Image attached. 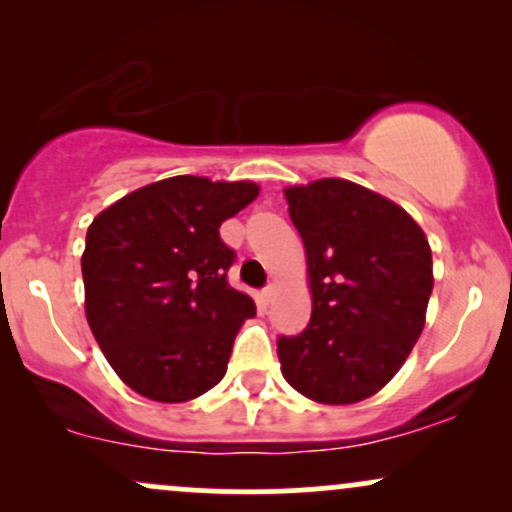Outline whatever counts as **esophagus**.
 <instances>
[{
	"mask_svg": "<svg viewBox=\"0 0 512 512\" xmlns=\"http://www.w3.org/2000/svg\"><path fill=\"white\" fill-rule=\"evenodd\" d=\"M276 291H279V284H276V281H272V284H269L267 289L262 291L264 303H272V301H274V296H276Z\"/></svg>",
	"mask_w": 512,
	"mask_h": 512,
	"instance_id": "1",
	"label": "esophagus"
}]
</instances>
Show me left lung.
Here are the masks:
<instances>
[{"label":"left lung","instance_id":"left-lung-1","mask_svg":"<svg viewBox=\"0 0 512 512\" xmlns=\"http://www.w3.org/2000/svg\"><path fill=\"white\" fill-rule=\"evenodd\" d=\"M301 233L310 325L279 339L281 373L317 404H356L397 375L426 325L431 245L421 226L368 187L322 178L284 190Z\"/></svg>","mask_w":512,"mask_h":512}]
</instances>
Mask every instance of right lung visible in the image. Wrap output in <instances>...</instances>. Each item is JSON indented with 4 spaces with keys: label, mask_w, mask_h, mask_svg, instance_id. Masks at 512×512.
Segmentation results:
<instances>
[{
    "label": "right lung",
    "mask_w": 512,
    "mask_h": 512,
    "mask_svg": "<svg viewBox=\"0 0 512 512\" xmlns=\"http://www.w3.org/2000/svg\"><path fill=\"white\" fill-rule=\"evenodd\" d=\"M260 195L250 180L175 175L129 192L93 219L81 255L93 337L146 399H197L226 375L255 301L231 289L221 223Z\"/></svg>",
    "instance_id": "right-lung-1"
}]
</instances>
